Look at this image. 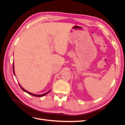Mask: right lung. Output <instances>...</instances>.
<instances>
[{
    "label": "right lung",
    "instance_id": "1",
    "mask_svg": "<svg viewBox=\"0 0 125 125\" xmlns=\"http://www.w3.org/2000/svg\"><path fill=\"white\" fill-rule=\"evenodd\" d=\"M13 73H14V74L15 75V73H14V64H13ZM20 88H21V89L23 90V91H24V92H26V93H28V94H30V95H33V96H36V97H42V96H44V95H46V94L50 91H50H48L47 92H46V93H44V94H41V95H36V94H33V93H30V92H28V91H26L25 90H24L23 88H22V87L21 86H20Z\"/></svg>",
    "mask_w": 125,
    "mask_h": 125
}]
</instances>
